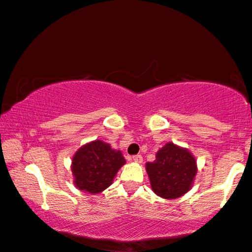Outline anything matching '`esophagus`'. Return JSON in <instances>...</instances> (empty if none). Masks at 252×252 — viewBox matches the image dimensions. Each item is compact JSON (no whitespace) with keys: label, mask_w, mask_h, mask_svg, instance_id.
Segmentation results:
<instances>
[{"label":"esophagus","mask_w":252,"mask_h":252,"mask_svg":"<svg viewBox=\"0 0 252 252\" xmlns=\"http://www.w3.org/2000/svg\"><path fill=\"white\" fill-rule=\"evenodd\" d=\"M132 159L136 163H141L142 162V156L141 155H134V156H132Z\"/></svg>","instance_id":"obj_1"}]
</instances>
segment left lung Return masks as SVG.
<instances>
[{
    "label": "left lung",
    "mask_w": 252,
    "mask_h": 252,
    "mask_svg": "<svg viewBox=\"0 0 252 252\" xmlns=\"http://www.w3.org/2000/svg\"><path fill=\"white\" fill-rule=\"evenodd\" d=\"M146 170L153 191L158 197L176 199L191 190L197 162L188 149L168 142L156 153L154 162L147 163Z\"/></svg>",
    "instance_id": "1"
}]
</instances>
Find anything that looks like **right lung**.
Segmentation results:
<instances>
[{
    "mask_svg": "<svg viewBox=\"0 0 252 252\" xmlns=\"http://www.w3.org/2000/svg\"><path fill=\"white\" fill-rule=\"evenodd\" d=\"M125 163L120 150L112 149L102 140L91 141L81 147L73 156L74 185L91 194L99 193L112 184L114 176Z\"/></svg>",
    "mask_w": 252,
    "mask_h": 252,
    "instance_id": "right-lung-1",
    "label": "right lung"
}]
</instances>
